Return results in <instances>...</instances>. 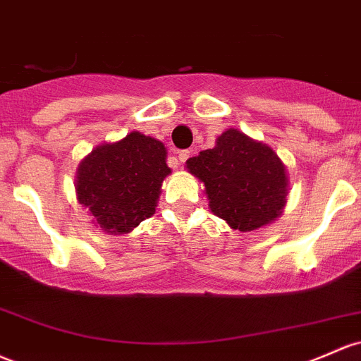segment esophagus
<instances>
[{"label": "esophagus", "mask_w": 361, "mask_h": 361, "mask_svg": "<svg viewBox=\"0 0 361 361\" xmlns=\"http://www.w3.org/2000/svg\"><path fill=\"white\" fill-rule=\"evenodd\" d=\"M190 154H192V150H178L176 156H178V161L180 162H185L190 157Z\"/></svg>", "instance_id": "1"}]
</instances>
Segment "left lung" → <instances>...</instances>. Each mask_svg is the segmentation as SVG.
<instances>
[{"instance_id": "obj_1", "label": "left lung", "mask_w": 361, "mask_h": 361, "mask_svg": "<svg viewBox=\"0 0 361 361\" xmlns=\"http://www.w3.org/2000/svg\"><path fill=\"white\" fill-rule=\"evenodd\" d=\"M187 169L204 183L214 216L238 231L271 224L286 205L290 183L283 161L240 130H226L216 147L190 157Z\"/></svg>"}]
</instances>
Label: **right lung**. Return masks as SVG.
Wrapping results in <instances>:
<instances>
[{
  "instance_id": "obj_1",
  "label": "right lung",
  "mask_w": 361,
  "mask_h": 361,
  "mask_svg": "<svg viewBox=\"0 0 361 361\" xmlns=\"http://www.w3.org/2000/svg\"><path fill=\"white\" fill-rule=\"evenodd\" d=\"M166 147L140 132L97 145L77 169V199L102 231L126 235L156 212L162 180L171 173Z\"/></svg>"
}]
</instances>
